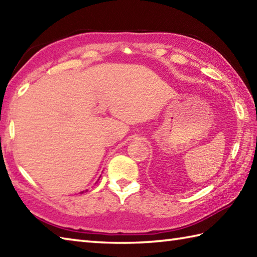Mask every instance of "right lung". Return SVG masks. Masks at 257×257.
Masks as SVG:
<instances>
[{
  "label": "right lung",
  "mask_w": 257,
  "mask_h": 257,
  "mask_svg": "<svg viewBox=\"0 0 257 257\" xmlns=\"http://www.w3.org/2000/svg\"><path fill=\"white\" fill-rule=\"evenodd\" d=\"M86 191H87V190H86ZM83 192H84V191H83ZM83 192H81V193H83Z\"/></svg>",
  "instance_id": "add662e5"
}]
</instances>
